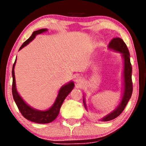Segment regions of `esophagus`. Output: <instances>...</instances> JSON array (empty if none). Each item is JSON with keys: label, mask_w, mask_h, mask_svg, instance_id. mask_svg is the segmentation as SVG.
<instances>
[{"label": "esophagus", "mask_w": 146, "mask_h": 146, "mask_svg": "<svg viewBox=\"0 0 146 146\" xmlns=\"http://www.w3.org/2000/svg\"><path fill=\"white\" fill-rule=\"evenodd\" d=\"M82 78L80 76H77L76 77V79H75V82H76L77 84H80L82 82Z\"/></svg>", "instance_id": "1"}]
</instances>
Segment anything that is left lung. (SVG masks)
Returning a JSON list of instances; mask_svg holds the SVG:
<instances>
[{
	"label": "left lung",
	"instance_id": "obj_1",
	"mask_svg": "<svg viewBox=\"0 0 146 146\" xmlns=\"http://www.w3.org/2000/svg\"><path fill=\"white\" fill-rule=\"evenodd\" d=\"M108 48L112 50L115 52H117L121 54V56L123 59V91L122 97L119 104L117 106L114 110H113L108 114L106 115L102 118L100 119L102 121H110L111 119H115L118 115L121 113V112L125 109L127 102L130 99L132 94L133 86L132 80H131V72H132V67L130 62V55L126 44L122 39L119 38H115L111 40L109 43ZM83 102L84 104V107L87 110L86 105L85 97L84 96Z\"/></svg>",
	"mask_w": 146,
	"mask_h": 146
}]
</instances>
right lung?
<instances>
[{
    "mask_svg": "<svg viewBox=\"0 0 146 146\" xmlns=\"http://www.w3.org/2000/svg\"><path fill=\"white\" fill-rule=\"evenodd\" d=\"M46 31H48L46 29H42L33 32L31 36L23 44V45L20 48L19 50H21L23 48L26 46L27 44H29L31 41H33L34 38L36 37V36L45 33ZM16 62H17V58L15 60V62L13 66V70H12V74H13L12 92H13L14 100H15L19 111H21L22 115L26 119H29V120L31 121H33V122L38 123H48L52 122L57 117L63 102L64 101L67 96L72 90L74 87V83L72 81H70L68 83L62 86L59 90L58 94L54 103L53 104V105L50 108L46 110H40L33 108V107L29 106L24 100L23 98L20 96L17 90L15 76V66L16 64Z\"/></svg>",
    "mask_w": 146,
    "mask_h": 146,
    "instance_id": "1",
    "label": "right lung"
}]
</instances>
